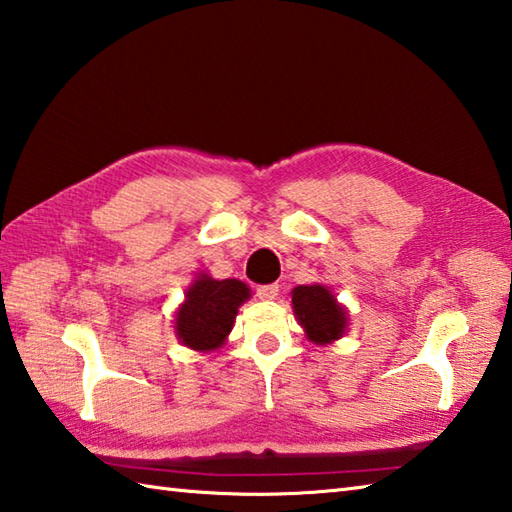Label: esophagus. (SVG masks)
I'll use <instances>...</instances> for the list:
<instances>
[{
	"label": "esophagus",
	"instance_id": "esophagus-1",
	"mask_svg": "<svg viewBox=\"0 0 512 512\" xmlns=\"http://www.w3.org/2000/svg\"><path fill=\"white\" fill-rule=\"evenodd\" d=\"M256 296L260 300H274L278 296V285L269 283V285H258L256 287Z\"/></svg>",
	"mask_w": 512,
	"mask_h": 512
}]
</instances>
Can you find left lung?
I'll return each mask as SVG.
<instances>
[{"instance_id":"left-lung-1","label":"left lung","mask_w":512,"mask_h":512,"mask_svg":"<svg viewBox=\"0 0 512 512\" xmlns=\"http://www.w3.org/2000/svg\"><path fill=\"white\" fill-rule=\"evenodd\" d=\"M291 302L311 342L327 344L342 336L347 316L327 287L300 285L291 294Z\"/></svg>"}]
</instances>
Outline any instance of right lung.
I'll use <instances>...</instances> for the list:
<instances>
[{
	"label": "right lung",
	"instance_id": "1",
	"mask_svg": "<svg viewBox=\"0 0 512 512\" xmlns=\"http://www.w3.org/2000/svg\"><path fill=\"white\" fill-rule=\"evenodd\" d=\"M247 298L249 289L241 280L201 276L187 291L183 307L176 314V333L192 349H218L234 327L238 307Z\"/></svg>",
	"mask_w": 512,
	"mask_h": 512
}]
</instances>
